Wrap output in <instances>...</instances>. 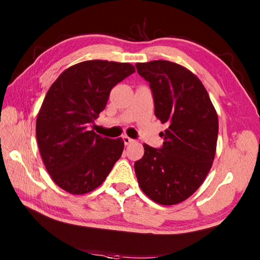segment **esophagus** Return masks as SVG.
I'll return each mask as SVG.
<instances>
[{
  "instance_id": "1",
  "label": "esophagus",
  "mask_w": 260,
  "mask_h": 260,
  "mask_svg": "<svg viewBox=\"0 0 260 260\" xmlns=\"http://www.w3.org/2000/svg\"><path fill=\"white\" fill-rule=\"evenodd\" d=\"M123 141H124V143H125V145H129L131 143H133V142H134V140H132L131 137L126 136V135H124V136H123Z\"/></svg>"
}]
</instances>
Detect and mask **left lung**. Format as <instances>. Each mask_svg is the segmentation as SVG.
Returning <instances> with one entry per match:
<instances>
[{"mask_svg": "<svg viewBox=\"0 0 260 260\" xmlns=\"http://www.w3.org/2000/svg\"><path fill=\"white\" fill-rule=\"evenodd\" d=\"M150 82L155 116L169 125L163 146L144 144L134 164L142 191L154 202L172 206L191 197L208 175L215 155L218 115L200 79L182 66L154 60L136 63Z\"/></svg>", "mask_w": 260, "mask_h": 260, "instance_id": "obj_1", "label": "left lung"}]
</instances>
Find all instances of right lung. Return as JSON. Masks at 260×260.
Wrapping results in <instances>:
<instances>
[{
  "mask_svg": "<svg viewBox=\"0 0 260 260\" xmlns=\"http://www.w3.org/2000/svg\"><path fill=\"white\" fill-rule=\"evenodd\" d=\"M135 71L134 66L88 60L71 66L49 88L39 110L36 134L48 173L71 194L95 190L124 150V141L89 129L106 107L113 87Z\"/></svg>",
  "mask_w": 260,
  "mask_h": 260,
  "instance_id": "1",
  "label": "right lung"
}]
</instances>
